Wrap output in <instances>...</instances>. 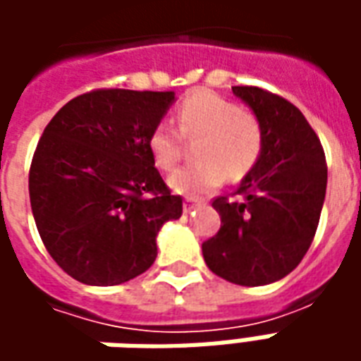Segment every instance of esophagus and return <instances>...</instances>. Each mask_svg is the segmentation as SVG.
Returning <instances> with one entry per match:
<instances>
[{
	"label": "esophagus",
	"instance_id": "esophagus-1",
	"mask_svg": "<svg viewBox=\"0 0 361 361\" xmlns=\"http://www.w3.org/2000/svg\"><path fill=\"white\" fill-rule=\"evenodd\" d=\"M199 204H201V203H199V201H195V199H185V201H183V211H185V212L195 211Z\"/></svg>",
	"mask_w": 361,
	"mask_h": 361
}]
</instances>
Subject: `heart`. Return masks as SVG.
I'll return each instance as SVG.
<instances>
[{
  "mask_svg": "<svg viewBox=\"0 0 361 361\" xmlns=\"http://www.w3.org/2000/svg\"><path fill=\"white\" fill-rule=\"evenodd\" d=\"M178 129L185 139L203 137L197 145L201 160L168 178L170 189L189 199L214 191L226 176L242 180L257 164L263 150V129L257 118L211 90H197L181 102ZM149 150L160 170H172L181 158L180 135L170 126L158 123L150 131Z\"/></svg>",
  "mask_w": 361,
  "mask_h": 361,
  "instance_id": "heart-1",
  "label": "heart"
}]
</instances>
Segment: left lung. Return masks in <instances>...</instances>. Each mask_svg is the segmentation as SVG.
I'll return each instance as SVG.
<instances>
[{
  "label": "left lung",
  "mask_w": 361,
  "mask_h": 361,
  "mask_svg": "<svg viewBox=\"0 0 361 361\" xmlns=\"http://www.w3.org/2000/svg\"><path fill=\"white\" fill-rule=\"evenodd\" d=\"M263 129V150L235 189L214 199L219 234L203 243L207 267L240 286L284 279L310 250L325 203L323 147L294 104L257 87H232Z\"/></svg>",
  "instance_id": "1"
}]
</instances>
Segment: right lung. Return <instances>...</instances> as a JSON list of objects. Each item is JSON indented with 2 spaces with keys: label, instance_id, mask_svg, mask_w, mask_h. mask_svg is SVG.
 I'll use <instances>...</instances> for the list:
<instances>
[{
  "label": "right lung",
  "instance_id": "add662e5",
  "mask_svg": "<svg viewBox=\"0 0 361 361\" xmlns=\"http://www.w3.org/2000/svg\"><path fill=\"white\" fill-rule=\"evenodd\" d=\"M176 92L106 89L67 102L36 147L28 193L51 259L89 286H116L157 259V235L181 216L150 157V131Z\"/></svg>",
  "mask_w": 361,
  "mask_h": 361
}]
</instances>
